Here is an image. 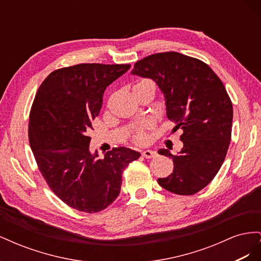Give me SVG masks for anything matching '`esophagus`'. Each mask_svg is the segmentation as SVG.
<instances>
[{
  "label": "esophagus",
  "mask_w": 261,
  "mask_h": 261,
  "mask_svg": "<svg viewBox=\"0 0 261 261\" xmlns=\"http://www.w3.org/2000/svg\"><path fill=\"white\" fill-rule=\"evenodd\" d=\"M156 155V152L153 151V150H144L143 151V156L147 158V159H150V158H154Z\"/></svg>",
  "instance_id": "1"
}]
</instances>
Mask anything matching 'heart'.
Masks as SVG:
<instances>
[{"instance_id":"heart-1","label":"heart","mask_w":261,"mask_h":261,"mask_svg":"<svg viewBox=\"0 0 261 261\" xmlns=\"http://www.w3.org/2000/svg\"><path fill=\"white\" fill-rule=\"evenodd\" d=\"M139 85H148V86H153L155 88V85L152 81L150 80H146V78H144V80H139L137 82V84L135 85L136 86H139ZM150 126V123H144V124H140V125H137L135 128H134L132 130V138L133 140L135 141V143H144V141L146 140V134H145V129L148 128Z\"/></svg>"}]
</instances>
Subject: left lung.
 <instances>
[{
    "label": "left lung",
    "instance_id": "8db88e82",
    "mask_svg": "<svg viewBox=\"0 0 261 261\" xmlns=\"http://www.w3.org/2000/svg\"><path fill=\"white\" fill-rule=\"evenodd\" d=\"M132 74L158 84L173 130H183L178 154L158 151L174 164L172 174L158 183L176 195L198 193L215 178L230 146L233 106L223 83L206 63L178 52L149 55L135 63Z\"/></svg>",
    "mask_w": 261,
    "mask_h": 261
}]
</instances>
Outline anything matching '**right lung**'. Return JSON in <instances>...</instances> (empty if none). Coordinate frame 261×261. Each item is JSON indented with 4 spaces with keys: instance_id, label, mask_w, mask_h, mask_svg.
<instances>
[{
    "instance_id": "right-lung-1",
    "label": "right lung",
    "mask_w": 261,
    "mask_h": 261,
    "mask_svg": "<svg viewBox=\"0 0 261 261\" xmlns=\"http://www.w3.org/2000/svg\"><path fill=\"white\" fill-rule=\"evenodd\" d=\"M129 64L84 63L55 69L39 87L29 114V143L46 184L70 208L96 213L121 192L124 169L140 153L126 147L103 159L90 153L91 122L107 87Z\"/></svg>"
}]
</instances>
